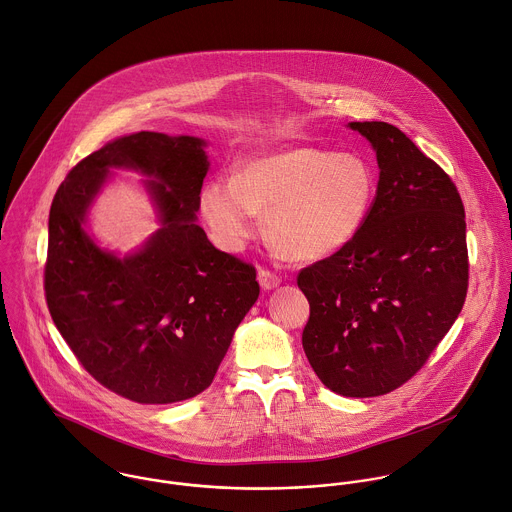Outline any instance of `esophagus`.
<instances>
[{
    "label": "esophagus",
    "mask_w": 512,
    "mask_h": 512,
    "mask_svg": "<svg viewBox=\"0 0 512 512\" xmlns=\"http://www.w3.org/2000/svg\"><path fill=\"white\" fill-rule=\"evenodd\" d=\"M257 279H259L261 289H265V291H271V289H275L281 283V279L275 273H271L269 269H259L257 271Z\"/></svg>",
    "instance_id": "esophagus-1"
}]
</instances>
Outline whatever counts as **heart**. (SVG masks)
I'll list each match as a JSON object with an SVG mask.
<instances>
[{
	"mask_svg": "<svg viewBox=\"0 0 512 512\" xmlns=\"http://www.w3.org/2000/svg\"><path fill=\"white\" fill-rule=\"evenodd\" d=\"M377 191V175L359 155L293 145L249 157L231 179H209L199 213L211 241L237 253L257 237L259 211H267L269 235L287 257L319 261L361 233Z\"/></svg>",
	"mask_w": 512,
	"mask_h": 512,
	"instance_id": "heart-1",
	"label": "heart"
}]
</instances>
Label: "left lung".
<instances>
[{"label": "left lung", "instance_id": "8db88e82", "mask_svg": "<svg viewBox=\"0 0 512 512\" xmlns=\"http://www.w3.org/2000/svg\"><path fill=\"white\" fill-rule=\"evenodd\" d=\"M379 163V191L361 233L305 267L311 315L305 355L343 397H379L407 383L457 321L469 287L467 223L451 177L399 127L351 121Z\"/></svg>", "mask_w": 512, "mask_h": 512}]
</instances>
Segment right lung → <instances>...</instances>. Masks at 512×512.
<instances>
[{"mask_svg":"<svg viewBox=\"0 0 512 512\" xmlns=\"http://www.w3.org/2000/svg\"><path fill=\"white\" fill-rule=\"evenodd\" d=\"M205 145L155 131L119 137L81 159L51 203L43 285L51 319L83 369L135 403L203 393L259 297L255 267L215 249L197 225ZM111 168L150 177L162 223L125 258L82 229Z\"/></svg>","mask_w":512,"mask_h":512,"instance_id":"right-lung-1","label":"right lung"}]
</instances>
